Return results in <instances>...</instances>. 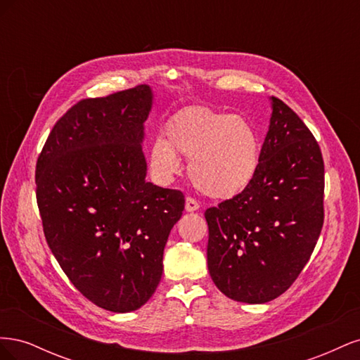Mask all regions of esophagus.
I'll use <instances>...</instances> for the list:
<instances>
[{
  "instance_id": "1",
  "label": "esophagus",
  "mask_w": 360,
  "mask_h": 360,
  "mask_svg": "<svg viewBox=\"0 0 360 360\" xmlns=\"http://www.w3.org/2000/svg\"><path fill=\"white\" fill-rule=\"evenodd\" d=\"M184 209H186V212H197L200 209V204L197 200L188 197L186 202H184Z\"/></svg>"
}]
</instances>
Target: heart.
I'll return each mask as SVG.
<instances>
[{"mask_svg": "<svg viewBox=\"0 0 360 360\" xmlns=\"http://www.w3.org/2000/svg\"><path fill=\"white\" fill-rule=\"evenodd\" d=\"M180 158L189 160V177L207 197L230 200L254 181L261 163V139L248 118L189 106L165 126V139L148 148L155 179L169 183L181 171Z\"/></svg>", "mask_w": 360, "mask_h": 360, "instance_id": "1", "label": "heart"}]
</instances>
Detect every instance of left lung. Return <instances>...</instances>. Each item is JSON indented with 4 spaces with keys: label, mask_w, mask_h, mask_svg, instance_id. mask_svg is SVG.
<instances>
[{
    "label": "left lung",
    "mask_w": 360,
    "mask_h": 360,
    "mask_svg": "<svg viewBox=\"0 0 360 360\" xmlns=\"http://www.w3.org/2000/svg\"><path fill=\"white\" fill-rule=\"evenodd\" d=\"M271 115L259 169L237 197L207 209V266L226 297L266 303L287 291L323 226L324 163L309 129L284 102Z\"/></svg>",
    "instance_id": "8db88e82"
}]
</instances>
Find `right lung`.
I'll list each match as a JSON object with an SVG mask.
<instances>
[{"instance_id": "obj_1", "label": "right lung", "mask_w": 360, "mask_h": 360, "mask_svg": "<svg viewBox=\"0 0 360 360\" xmlns=\"http://www.w3.org/2000/svg\"><path fill=\"white\" fill-rule=\"evenodd\" d=\"M150 85L85 99L64 114L37 160L46 242L86 299L130 312L153 296L163 249L184 209L180 191L146 180Z\"/></svg>"}]
</instances>
